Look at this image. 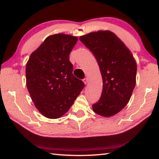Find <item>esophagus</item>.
<instances>
[{
  "instance_id": "34e87169",
  "label": "esophagus",
  "mask_w": 159,
  "mask_h": 159,
  "mask_svg": "<svg viewBox=\"0 0 159 159\" xmlns=\"http://www.w3.org/2000/svg\"><path fill=\"white\" fill-rule=\"evenodd\" d=\"M83 81L84 83H85V85H86L87 83V78H85V79H84L83 80Z\"/></svg>"
}]
</instances>
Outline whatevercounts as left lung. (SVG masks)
I'll return each instance as SVG.
<instances>
[{
    "label": "left lung",
    "instance_id": "8db88e82",
    "mask_svg": "<svg viewBox=\"0 0 159 159\" xmlns=\"http://www.w3.org/2000/svg\"><path fill=\"white\" fill-rule=\"evenodd\" d=\"M79 39L95 57L102 77V91L92 107L104 117L116 115L129 102L136 84L137 64L124 43L109 31L80 36Z\"/></svg>",
    "mask_w": 159,
    "mask_h": 159
}]
</instances>
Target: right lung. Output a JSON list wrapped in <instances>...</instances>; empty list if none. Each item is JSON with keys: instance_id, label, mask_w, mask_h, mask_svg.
<instances>
[{"instance_id": "add662e5", "label": "right lung", "mask_w": 159, "mask_h": 159, "mask_svg": "<svg viewBox=\"0 0 159 159\" xmlns=\"http://www.w3.org/2000/svg\"><path fill=\"white\" fill-rule=\"evenodd\" d=\"M76 37L48 36L29 57L26 66V87L37 109L45 117L57 119L68 111L85 87L72 74L70 53Z\"/></svg>"}]
</instances>
